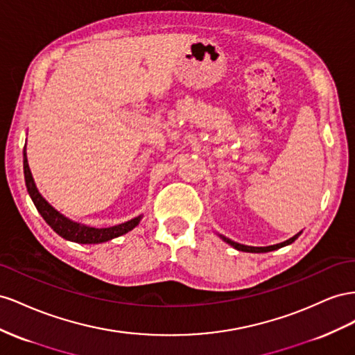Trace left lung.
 Masks as SVG:
<instances>
[{
	"mask_svg": "<svg viewBox=\"0 0 355 355\" xmlns=\"http://www.w3.org/2000/svg\"><path fill=\"white\" fill-rule=\"evenodd\" d=\"M302 234V232H299L297 235H295L293 238H290V239H287V241H284V242H281V244H277V245H269V247H248V245H242V244H238V242H234L232 239H227V238H225L223 236V239H225L227 244H230L232 247L234 248H236V250H239V251H247V252H268V251H273V250H278V248H281V247H286V245H288V244H291V242H295L297 238H299V235Z\"/></svg>",
	"mask_w": 355,
	"mask_h": 355,
	"instance_id": "obj_1",
	"label": "left lung"
}]
</instances>
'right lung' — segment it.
Masks as SVG:
<instances>
[{"label":"right lung","instance_id":"1","mask_svg":"<svg viewBox=\"0 0 355 355\" xmlns=\"http://www.w3.org/2000/svg\"><path fill=\"white\" fill-rule=\"evenodd\" d=\"M24 174H25V184L28 189V193L31 196L35 208L46 220L47 225L52 227L59 236H62L68 241L78 242V244H99V242H105L113 238H117L120 235L128 234V232L132 230L141 220V217H137L126 223H121V225L103 227V229L78 225V223L71 221L62 214H59V212L53 207H50L44 200V198L38 193V190L34 184V178L31 175V171H29V166H28L25 148H24Z\"/></svg>","mask_w":355,"mask_h":355}]
</instances>
